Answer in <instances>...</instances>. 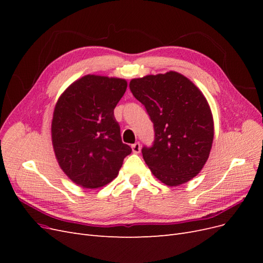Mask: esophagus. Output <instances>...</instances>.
I'll list each match as a JSON object with an SVG mask.
<instances>
[{
    "label": "esophagus",
    "instance_id": "esophagus-1",
    "mask_svg": "<svg viewBox=\"0 0 263 263\" xmlns=\"http://www.w3.org/2000/svg\"><path fill=\"white\" fill-rule=\"evenodd\" d=\"M140 148H141V145H140V142H139V141L135 142V144H133V145H132L133 153H135V154H139V153H140Z\"/></svg>",
    "mask_w": 263,
    "mask_h": 263
}]
</instances>
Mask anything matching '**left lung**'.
<instances>
[{
	"label": "left lung",
	"instance_id": "left-lung-1",
	"mask_svg": "<svg viewBox=\"0 0 263 263\" xmlns=\"http://www.w3.org/2000/svg\"><path fill=\"white\" fill-rule=\"evenodd\" d=\"M129 89L154 123L153 145L141 149L154 176L169 186L197 176L214 138L212 112L202 92L174 71L133 79Z\"/></svg>",
	"mask_w": 263,
	"mask_h": 263
}]
</instances>
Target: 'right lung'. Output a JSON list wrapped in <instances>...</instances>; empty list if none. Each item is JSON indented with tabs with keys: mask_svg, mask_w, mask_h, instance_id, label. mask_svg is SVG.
Listing matches in <instances>:
<instances>
[{
	"mask_svg": "<svg viewBox=\"0 0 263 263\" xmlns=\"http://www.w3.org/2000/svg\"><path fill=\"white\" fill-rule=\"evenodd\" d=\"M123 79L85 76L62 93L54 107L51 136L60 168L77 184L104 186L114 180L132 148L123 144L114 108Z\"/></svg>",
	"mask_w": 263,
	"mask_h": 263,
	"instance_id": "obj_1",
	"label": "right lung"
}]
</instances>
